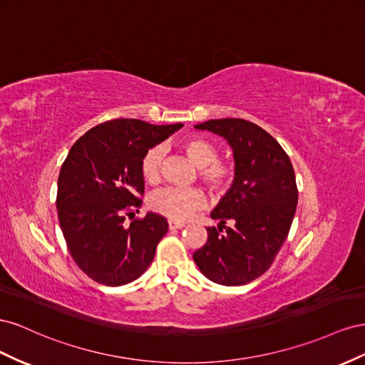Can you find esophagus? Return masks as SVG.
<instances>
[{"label":"esophagus","mask_w":365,"mask_h":365,"mask_svg":"<svg viewBox=\"0 0 365 365\" xmlns=\"http://www.w3.org/2000/svg\"><path fill=\"white\" fill-rule=\"evenodd\" d=\"M168 226H170V229L173 231V229H180V227H183V226H185V223H183V222L170 220V222H168Z\"/></svg>","instance_id":"34e87169"}]
</instances>
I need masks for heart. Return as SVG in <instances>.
<instances>
[{
    "label": "heart",
    "instance_id": "b5f03b06",
    "mask_svg": "<svg viewBox=\"0 0 365 365\" xmlns=\"http://www.w3.org/2000/svg\"><path fill=\"white\" fill-rule=\"evenodd\" d=\"M180 147L186 158L199 168L200 179L211 192L222 194L231 186L234 179L232 165L217 159L218 150L211 140L192 136L182 140ZM163 154L165 148L162 145H155L143 154L140 173L147 182L154 183L159 179ZM148 205L153 211L173 220H185L205 205V195L197 188H163L150 195Z\"/></svg>",
    "mask_w": 365,
    "mask_h": 365
}]
</instances>
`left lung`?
Returning a JSON list of instances; mask_svg holds the SVG:
<instances>
[{"label": "left lung", "mask_w": 365, "mask_h": 365, "mask_svg": "<svg viewBox=\"0 0 365 365\" xmlns=\"http://www.w3.org/2000/svg\"><path fill=\"white\" fill-rule=\"evenodd\" d=\"M195 128L226 139L235 177L211 212L218 227H206L207 240L192 258L214 283L243 286L266 272L289 234L298 203L294 166L281 145L249 120L211 119Z\"/></svg>", "instance_id": "8db88e82"}]
</instances>
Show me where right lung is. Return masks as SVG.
I'll return each mask as SVG.
<instances>
[{
    "mask_svg": "<svg viewBox=\"0 0 365 365\" xmlns=\"http://www.w3.org/2000/svg\"><path fill=\"white\" fill-rule=\"evenodd\" d=\"M182 127L114 119L88 130L70 148L58 179V218L73 259L91 279L122 286L151 264L168 222L147 212L128 226L125 215L142 205L143 154Z\"/></svg>",
    "mask_w": 365,
    "mask_h": 365,
    "instance_id": "obj_1",
    "label": "right lung"
}]
</instances>
